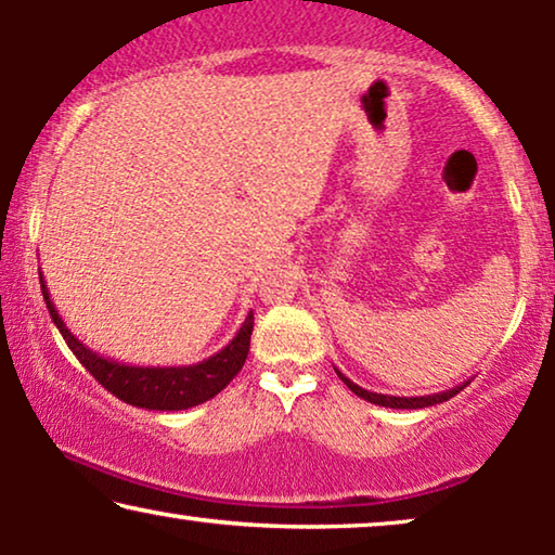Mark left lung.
Returning a JSON list of instances; mask_svg holds the SVG:
<instances>
[{
	"instance_id": "left-lung-1",
	"label": "left lung",
	"mask_w": 555,
	"mask_h": 555,
	"mask_svg": "<svg viewBox=\"0 0 555 555\" xmlns=\"http://www.w3.org/2000/svg\"><path fill=\"white\" fill-rule=\"evenodd\" d=\"M336 374L340 376V382H344V384L348 386V389H351V391L356 393V397L366 399V401H371V404H378V406H389V409H424V406H435V404H442V401L452 399L454 393H460V391L465 389V386L469 384V382H462L460 386H454V389H447V391H439V393H427V397H389V393H376V391H369V389H363V386L353 384L351 378L340 374L338 369H336Z\"/></svg>"
}]
</instances>
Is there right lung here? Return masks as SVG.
I'll list each match as a JSON object with an SVG mask.
<instances>
[{
	"label": "right lung",
	"instance_id": "right-lung-1",
	"mask_svg": "<svg viewBox=\"0 0 555 555\" xmlns=\"http://www.w3.org/2000/svg\"><path fill=\"white\" fill-rule=\"evenodd\" d=\"M40 285L52 323L57 325L60 336L65 338L70 351L95 376L98 384L105 386L113 397H118L131 406L154 409V412H181V409H192L209 401L211 397H217L240 374V369L245 366V359L249 353V336H253L255 323L253 313H247L242 328L234 333V338L222 351H217L215 356H209V359L199 363H189V366H131V363H120L108 359V356L95 353L78 336H73V331L60 318L55 302L50 300V291L44 285L42 272Z\"/></svg>",
	"mask_w": 555,
	"mask_h": 555
}]
</instances>
